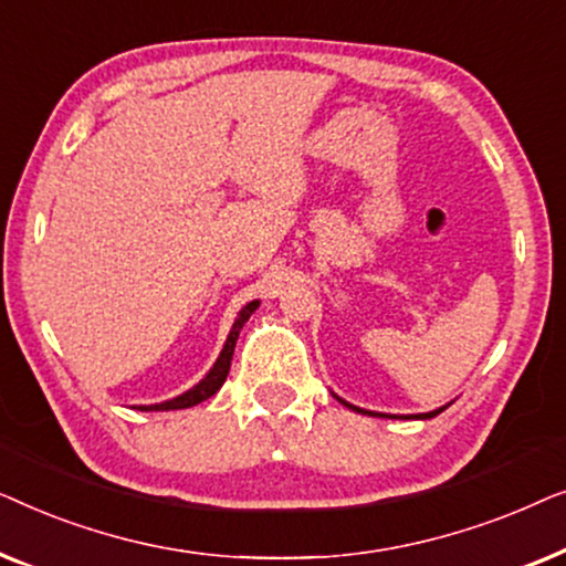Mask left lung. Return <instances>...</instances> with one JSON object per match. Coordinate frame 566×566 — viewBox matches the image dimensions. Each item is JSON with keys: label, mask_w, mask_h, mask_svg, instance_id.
<instances>
[{"label": "left lung", "mask_w": 566, "mask_h": 566, "mask_svg": "<svg viewBox=\"0 0 566 566\" xmlns=\"http://www.w3.org/2000/svg\"><path fill=\"white\" fill-rule=\"evenodd\" d=\"M335 397H337V394H335ZM337 401H339V405L355 409V412H360V415H374V417L378 415V417H389V420H430V417H436V415L443 412V409H448V405H443V407L432 409V412H422V415H384V412H370V409H360V407H355V405H350V401H345L339 397H337Z\"/></svg>", "instance_id": "obj_1"}]
</instances>
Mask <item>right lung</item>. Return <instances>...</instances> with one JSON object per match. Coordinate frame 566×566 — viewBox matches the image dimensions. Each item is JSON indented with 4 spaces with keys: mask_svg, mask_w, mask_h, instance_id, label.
<instances>
[{
    "mask_svg": "<svg viewBox=\"0 0 566 566\" xmlns=\"http://www.w3.org/2000/svg\"><path fill=\"white\" fill-rule=\"evenodd\" d=\"M258 306H260L258 298L250 301V304H247V306H242V312L237 314L234 324H231L229 337H227V343H223L219 358H216V363H213V368L208 370V374L200 378V381L192 386V389H188V391L180 394V397H175V399L161 401V405H138L134 409H142V412H169V409H188V407L200 405V401L211 399L213 394L221 389L223 381H227L229 368H231V358H234V347H237L239 332H242L244 322L250 319L254 312H258Z\"/></svg>",
    "mask_w": 566,
    "mask_h": 566,
    "instance_id": "right-lung-1",
    "label": "right lung"
}]
</instances>
